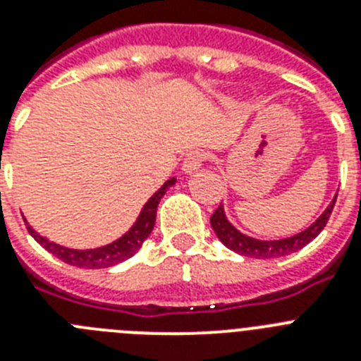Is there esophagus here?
<instances>
[{
  "mask_svg": "<svg viewBox=\"0 0 361 361\" xmlns=\"http://www.w3.org/2000/svg\"><path fill=\"white\" fill-rule=\"evenodd\" d=\"M206 160V153L202 149H195L188 153L183 160V171L184 173H195L197 169L201 168L202 162Z\"/></svg>",
  "mask_w": 361,
  "mask_h": 361,
  "instance_id": "obj_1",
  "label": "esophagus"
}]
</instances>
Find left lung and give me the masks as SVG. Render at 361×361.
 Instances as JSON below:
<instances>
[{
	"instance_id": "left-lung-1",
	"label": "left lung",
	"mask_w": 361,
	"mask_h": 361,
	"mask_svg": "<svg viewBox=\"0 0 361 361\" xmlns=\"http://www.w3.org/2000/svg\"><path fill=\"white\" fill-rule=\"evenodd\" d=\"M336 197H338V193L334 195L331 204L325 208V212H323L309 228H305L303 232L295 233V235L285 237V239L263 241V239H255V237H250L246 235V233L239 232V230L228 221L223 204L219 206L217 210L214 212L210 223L212 228H214L215 235L219 237V241L223 243L226 248L235 252V254L246 255V257H255V259H274V257H283V255L294 254V252L301 250L303 246H307L312 239H316V237L319 235V232L325 228L329 217H331Z\"/></svg>"
}]
</instances>
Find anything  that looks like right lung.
I'll list each match as a JSON object with an SVG mask.
<instances>
[{
    "label": "right lung",
    "instance_id": "right-lung-1",
    "mask_svg": "<svg viewBox=\"0 0 361 361\" xmlns=\"http://www.w3.org/2000/svg\"><path fill=\"white\" fill-rule=\"evenodd\" d=\"M175 183H177V178L175 177L166 180V183L149 197V201L144 204V208L140 210V214H138L133 226L129 228L124 235L118 237L116 241L109 243V245L98 246V248H89V250H76V248H67V246H61L56 245V243L49 241L47 237L39 235V233L25 221L27 230H29L30 235H32L45 250L51 252L52 255H56L58 259H61L63 263L78 267V269H109V267H115V264L129 259L131 255H135L140 250L142 243L149 237L151 230L155 226L157 206H159L160 199H162L164 193L168 192V188L173 186Z\"/></svg>",
    "mask_w": 361,
    "mask_h": 361
}]
</instances>
